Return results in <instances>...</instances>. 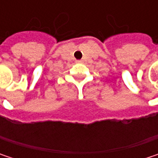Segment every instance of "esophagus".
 <instances>
[{
  "instance_id": "esophagus-1",
  "label": "esophagus",
  "mask_w": 158,
  "mask_h": 158,
  "mask_svg": "<svg viewBox=\"0 0 158 158\" xmlns=\"http://www.w3.org/2000/svg\"><path fill=\"white\" fill-rule=\"evenodd\" d=\"M76 62H77V63H81V62H82V60H77Z\"/></svg>"
}]
</instances>
